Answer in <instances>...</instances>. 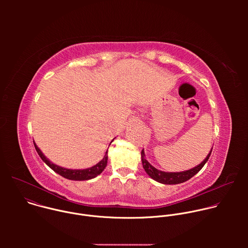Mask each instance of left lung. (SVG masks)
I'll return each instance as SVG.
<instances>
[{
	"instance_id": "left-lung-1",
	"label": "left lung",
	"mask_w": 248,
	"mask_h": 248,
	"mask_svg": "<svg viewBox=\"0 0 248 248\" xmlns=\"http://www.w3.org/2000/svg\"><path fill=\"white\" fill-rule=\"evenodd\" d=\"M212 149H213V147L211 148L207 157L199 165H197L196 167L189 169L187 170H184V171L170 172V171H163V170L156 169L146 160L144 149L141 151V162H142V166H143V169L145 170L146 173L154 181H156L160 184H163V185H178V184H183V183L188 181L189 179H191L193 175H195L203 168V166L206 164V162L208 161V159L211 155Z\"/></svg>"
}]
</instances>
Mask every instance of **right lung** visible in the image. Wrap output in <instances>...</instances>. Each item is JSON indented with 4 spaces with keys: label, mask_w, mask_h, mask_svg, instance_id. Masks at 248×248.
I'll use <instances>...</instances> for the list:
<instances>
[{
    "label": "right lung",
    "mask_w": 248,
    "mask_h": 248,
    "mask_svg": "<svg viewBox=\"0 0 248 248\" xmlns=\"http://www.w3.org/2000/svg\"><path fill=\"white\" fill-rule=\"evenodd\" d=\"M33 142H34V141H33ZM34 146H35V149H36L38 155L40 156V158L43 160V162L48 167H50L54 171H56L60 175L63 176V178H65L67 180H70V181H88V180H92V179L96 178L97 175H99L105 170V168H106V166H107V163H108V149H107V151H106L105 156L103 157V159L99 163H97L96 165H94L90 168L83 169V170L66 169V168L60 167V166L52 163L42 153V151L38 148V146L36 145V143H35V142H34Z\"/></svg>",
    "instance_id": "obj_1"
}]
</instances>
